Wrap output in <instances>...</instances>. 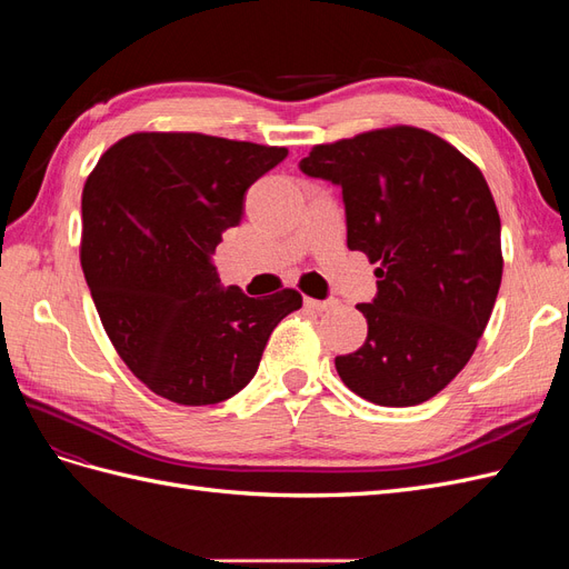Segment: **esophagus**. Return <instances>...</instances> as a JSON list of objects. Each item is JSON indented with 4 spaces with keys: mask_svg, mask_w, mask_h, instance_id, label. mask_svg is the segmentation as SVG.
Masks as SVG:
<instances>
[{
    "mask_svg": "<svg viewBox=\"0 0 569 569\" xmlns=\"http://www.w3.org/2000/svg\"><path fill=\"white\" fill-rule=\"evenodd\" d=\"M303 303H306V308H311V311H332V308L339 306L337 299H325V301H320V299H306Z\"/></svg>",
    "mask_w": 569,
    "mask_h": 569,
    "instance_id": "1",
    "label": "esophagus"
}]
</instances>
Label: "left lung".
Returning <instances> with one entry per match:
<instances>
[{"instance_id": "8db88e82", "label": "left lung", "mask_w": 569, "mask_h": 569, "mask_svg": "<svg viewBox=\"0 0 569 569\" xmlns=\"http://www.w3.org/2000/svg\"><path fill=\"white\" fill-rule=\"evenodd\" d=\"M299 168L341 187L347 244L377 263V297L356 306L368 339L335 358L341 382L377 406L429 401L468 366L501 287V218L485 176L410 126L318 144Z\"/></svg>"}]
</instances>
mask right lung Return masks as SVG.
<instances>
[{
  "label": "right lung",
  "instance_id": "1",
  "mask_svg": "<svg viewBox=\"0 0 569 569\" xmlns=\"http://www.w3.org/2000/svg\"><path fill=\"white\" fill-rule=\"evenodd\" d=\"M284 147L201 132L118 140L82 189L80 263L101 325L153 393L211 406L242 391L297 289L251 299L222 287L211 256L244 216L247 189Z\"/></svg>",
  "mask_w": 569,
  "mask_h": 569
}]
</instances>
